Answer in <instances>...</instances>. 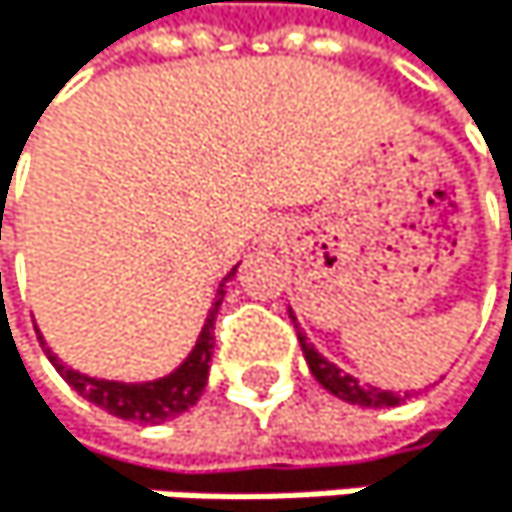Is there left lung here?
Returning a JSON list of instances; mask_svg holds the SVG:
<instances>
[{
  "label": "left lung",
  "instance_id": "obj_1",
  "mask_svg": "<svg viewBox=\"0 0 512 512\" xmlns=\"http://www.w3.org/2000/svg\"><path fill=\"white\" fill-rule=\"evenodd\" d=\"M510 238H512V222H510ZM510 293H512V274H510ZM293 323H296V314L290 311ZM296 336H299V345H302V354L308 360V369L311 375L320 381V385L332 394V397H339L345 403H354V406H366V409H385V406H397L403 397L394 394V391H381V388H372V385H360V381L348 372H342L336 363H329L323 354L314 351V345L308 342V336L299 329L296 323Z\"/></svg>",
  "mask_w": 512,
  "mask_h": 512
}]
</instances>
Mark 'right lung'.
I'll use <instances>...</instances> for the list:
<instances>
[{
    "mask_svg": "<svg viewBox=\"0 0 512 512\" xmlns=\"http://www.w3.org/2000/svg\"><path fill=\"white\" fill-rule=\"evenodd\" d=\"M238 265L222 277V284L216 290V299L207 311V320H204V329L195 342V348L189 351V357L176 366L170 375L164 378H152V381H109V378H94V375H85L79 369L66 366L42 339V348L48 354V360L54 363V369L63 375V381L79 391L85 400H91L94 406L106 409L109 415L115 418H124V421H137V424H161V421H170L176 415H183L186 409H192L201 397V391L207 388V375H210V360H213V320H216V311L222 305V296H225V284L235 277Z\"/></svg>",
    "mask_w": 512,
    "mask_h": 512,
    "instance_id": "right-lung-1",
    "label": "right lung"
}]
</instances>
